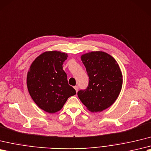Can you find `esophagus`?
I'll return each instance as SVG.
<instances>
[{"label": "esophagus", "instance_id": "obj_1", "mask_svg": "<svg viewBox=\"0 0 151 151\" xmlns=\"http://www.w3.org/2000/svg\"><path fill=\"white\" fill-rule=\"evenodd\" d=\"M74 88H75V91H76V92H77V91H78V86H75V87H74Z\"/></svg>", "mask_w": 151, "mask_h": 151}]
</instances>
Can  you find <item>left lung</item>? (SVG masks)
<instances>
[{
  "mask_svg": "<svg viewBox=\"0 0 151 151\" xmlns=\"http://www.w3.org/2000/svg\"><path fill=\"white\" fill-rule=\"evenodd\" d=\"M81 60L89 76V84L80 90L78 96L87 109L101 112L114 104L120 94L123 78L115 59L103 51L82 55Z\"/></svg>",
  "mask_w": 151,
  "mask_h": 151,
  "instance_id": "1",
  "label": "left lung"
}]
</instances>
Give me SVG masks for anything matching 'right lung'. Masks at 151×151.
I'll list each match as a JSON object with an SVG mask.
<instances>
[{"label": "right lung", "mask_w": 151, "mask_h": 151, "mask_svg": "<svg viewBox=\"0 0 151 151\" xmlns=\"http://www.w3.org/2000/svg\"><path fill=\"white\" fill-rule=\"evenodd\" d=\"M67 58L64 52H44L33 62L27 73L30 96L38 107L49 113L60 110L68 98L76 94L62 68Z\"/></svg>", "instance_id": "1"}]
</instances>
